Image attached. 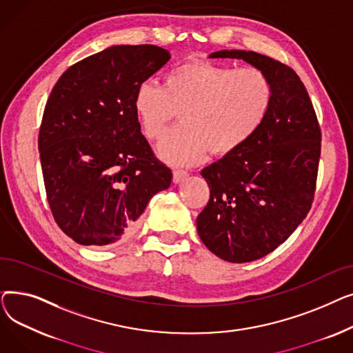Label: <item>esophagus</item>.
<instances>
[{
  "label": "esophagus",
  "mask_w": 353,
  "mask_h": 353,
  "mask_svg": "<svg viewBox=\"0 0 353 353\" xmlns=\"http://www.w3.org/2000/svg\"><path fill=\"white\" fill-rule=\"evenodd\" d=\"M189 174H188V172H184V170H174L173 172V183H176V184H179V183H181L184 179H186Z\"/></svg>",
  "instance_id": "1"
}]
</instances>
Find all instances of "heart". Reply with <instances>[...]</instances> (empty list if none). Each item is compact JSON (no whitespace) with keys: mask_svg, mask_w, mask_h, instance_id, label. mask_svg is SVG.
<instances>
[{"mask_svg":"<svg viewBox=\"0 0 353 353\" xmlns=\"http://www.w3.org/2000/svg\"><path fill=\"white\" fill-rule=\"evenodd\" d=\"M272 99V84L261 70L193 61L173 68L163 85L139 84L133 105L150 140L160 139L180 111L181 124L167 133L157 153L167 163L193 164L208 152H237L266 120Z\"/></svg>","mask_w":353,"mask_h":353,"instance_id":"1","label":"heart"}]
</instances>
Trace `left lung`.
<instances>
[{"label":"left lung","mask_w":353,"mask_h":353,"mask_svg":"<svg viewBox=\"0 0 353 353\" xmlns=\"http://www.w3.org/2000/svg\"><path fill=\"white\" fill-rule=\"evenodd\" d=\"M209 59L243 60L263 71L273 90L268 117L254 136L201 170L210 189L196 220L201 242L226 262L246 263L282 245L306 217L316 184L321 128L290 67L245 50H220Z\"/></svg>","instance_id":"obj_1"}]
</instances>
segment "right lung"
Segmentation results:
<instances>
[{"instance_id": "right-lung-1", "label": "right lung", "mask_w": 353, "mask_h": 353, "mask_svg": "<svg viewBox=\"0 0 353 353\" xmlns=\"http://www.w3.org/2000/svg\"><path fill=\"white\" fill-rule=\"evenodd\" d=\"M169 60L157 46H111L71 65L51 91L39 137L43 177L55 221L79 245L123 242L170 188L133 105L137 85Z\"/></svg>"}]
</instances>
